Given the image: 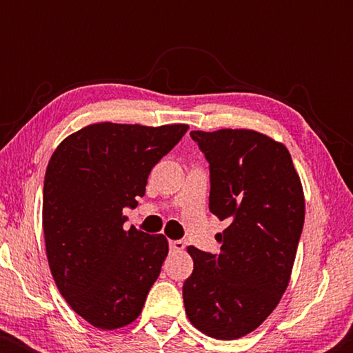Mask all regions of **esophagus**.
Masks as SVG:
<instances>
[{
    "label": "esophagus",
    "instance_id": "34e87169",
    "mask_svg": "<svg viewBox=\"0 0 353 353\" xmlns=\"http://www.w3.org/2000/svg\"><path fill=\"white\" fill-rule=\"evenodd\" d=\"M168 249L172 250V252H181L183 249H185V243L180 239L176 241H168Z\"/></svg>",
    "mask_w": 353,
    "mask_h": 353
}]
</instances>
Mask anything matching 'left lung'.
<instances>
[{"instance_id": "left-lung-1", "label": "left lung", "mask_w": 353, "mask_h": 353, "mask_svg": "<svg viewBox=\"0 0 353 353\" xmlns=\"http://www.w3.org/2000/svg\"><path fill=\"white\" fill-rule=\"evenodd\" d=\"M209 162V209L228 228L220 254L188 248L194 260L183 284L186 315L221 341L252 332L286 291L305 201L291 154L252 130L191 132Z\"/></svg>"}]
</instances>
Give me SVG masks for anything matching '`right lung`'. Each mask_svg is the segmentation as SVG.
Wrapping results in <instances>:
<instances>
[{
	"mask_svg": "<svg viewBox=\"0 0 353 353\" xmlns=\"http://www.w3.org/2000/svg\"><path fill=\"white\" fill-rule=\"evenodd\" d=\"M188 125L94 123L67 137L50 159L43 231L56 286L99 330L137 320L168 254L163 234L123 230L125 207L146 192L152 167Z\"/></svg>",
	"mask_w": 353,
	"mask_h": 353,
	"instance_id": "add662e5",
	"label": "right lung"
}]
</instances>
